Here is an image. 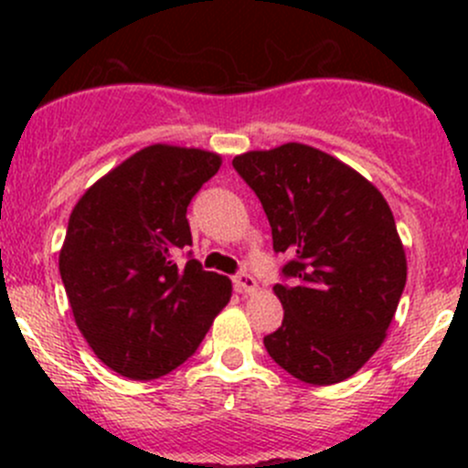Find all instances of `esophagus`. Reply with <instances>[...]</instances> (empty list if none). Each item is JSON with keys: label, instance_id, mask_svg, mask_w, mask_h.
Listing matches in <instances>:
<instances>
[{"label": "esophagus", "instance_id": "esophagus-1", "mask_svg": "<svg viewBox=\"0 0 468 468\" xmlns=\"http://www.w3.org/2000/svg\"><path fill=\"white\" fill-rule=\"evenodd\" d=\"M233 282H235V290H238L239 294H253V292L258 290L256 278H253L251 273H247V271L235 273V276H233Z\"/></svg>", "mask_w": 468, "mask_h": 468}]
</instances>
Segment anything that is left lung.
<instances>
[{
  "label": "left lung",
  "instance_id": "obj_1",
  "mask_svg": "<svg viewBox=\"0 0 468 468\" xmlns=\"http://www.w3.org/2000/svg\"><path fill=\"white\" fill-rule=\"evenodd\" d=\"M233 167L261 199L273 251L292 258V285H273L285 317L264 348L310 385L351 378L385 342L408 278L389 204L346 163L301 143L247 151Z\"/></svg>",
  "mask_w": 468,
  "mask_h": 468
}]
</instances>
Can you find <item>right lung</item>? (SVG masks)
Segmentation results:
<instances>
[{
	"instance_id": "right-lung-1",
	"label": "right lung",
	"mask_w": 468,
	"mask_h": 468,
	"mask_svg": "<svg viewBox=\"0 0 468 468\" xmlns=\"http://www.w3.org/2000/svg\"><path fill=\"white\" fill-rule=\"evenodd\" d=\"M221 155L151 144L90 186L58 256L74 322L115 374L154 380L187 360L230 301L226 276L176 253L190 247L187 206Z\"/></svg>"
}]
</instances>
